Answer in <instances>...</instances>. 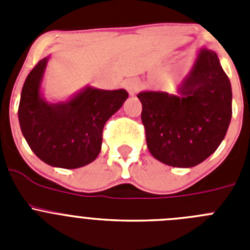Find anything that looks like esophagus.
Returning <instances> with one entry per match:
<instances>
[{
  "label": "esophagus",
  "mask_w": 250,
  "mask_h": 250,
  "mask_svg": "<svg viewBox=\"0 0 250 250\" xmlns=\"http://www.w3.org/2000/svg\"><path fill=\"white\" fill-rule=\"evenodd\" d=\"M140 81L138 79H127V80L124 81V87L129 91V94L134 95L139 89H140Z\"/></svg>",
  "instance_id": "1"
}]
</instances>
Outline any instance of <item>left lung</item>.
Segmentation results:
<instances>
[{"label":"left lung","mask_w":250,"mask_h":250,"mask_svg":"<svg viewBox=\"0 0 250 250\" xmlns=\"http://www.w3.org/2000/svg\"><path fill=\"white\" fill-rule=\"evenodd\" d=\"M138 98L147 149L163 164L195 167L218 149L228 131L230 81L209 48H200L178 94L143 91Z\"/></svg>","instance_id":"1"}]
</instances>
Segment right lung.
<instances>
[{
  "label": "right lung",
  "mask_w": 250,
  "mask_h": 250,
  "mask_svg": "<svg viewBox=\"0 0 250 250\" xmlns=\"http://www.w3.org/2000/svg\"><path fill=\"white\" fill-rule=\"evenodd\" d=\"M48 56L26 77L19 106L21 131L31 150L51 167L76 169L100 154L104 125L120 109L126 90H100L86 86L67 101L48 103L41 83Z\"/></svg>",
  "instance_id": "obj_1"
}]
</instances>
